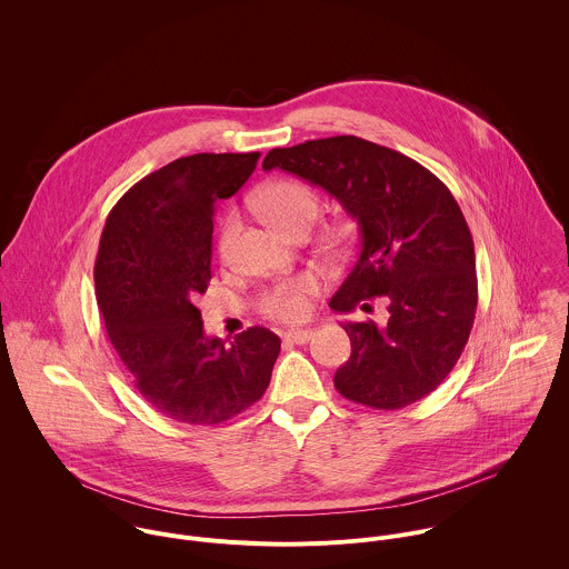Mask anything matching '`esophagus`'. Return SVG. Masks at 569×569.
Segmentation results:
<instances>
[{
    "label": "esophagus",
    "mask_w": 569,
    "mask_h": 569,
    "mask_svg": "<svg viewBox=\"0 0 569 569\" xmlns=\"http://www.w3.org/2000/svg\"><path fill=\"white\" fill-rule=\"evenodd\" d=\"M311 337H313V330H287L282 335V339L289 343H307Z\"/></svg>",
    "instance_id": "1"
}]
</instances>
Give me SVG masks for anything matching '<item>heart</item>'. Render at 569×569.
Instances as JSON below:
<instances>
[{
    "mask_svg": "<svg viewBox=\"0 0 569 569\" xmlns=\"http://www.w3.org/2000/svg\"><path fill=\"white\" fill-rule=\"evenodd\" d=\"M253 206L260 212V217L284 237H291L298 230H309L320 214L318 192L300 179H278L262 186L253 197ZM237 232H239V221L237 217L230 214L221 223V230L217 237V253L221 262H228L232 258ZM346 234H348V228L339 223L328 228L326 239L330 243H341ZM316 291H318V280L313 276L302 273V276L287 278L262 293L260 311L262 316L278 322H300L309 316V307H311L309 300Z\"/></svg>",
    "mask_w": 569,
    "mask_h": 569,
    "instance_id": "heart-1",
    "label": "heart"
}]
</instances>
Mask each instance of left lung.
<instances>
[{
  "instance_id": "8db88e82",
  "label": "left lung",
  "mask_w": 569,
  "mask_h": 569,
  "mask_svg": "<svg viewBox=\"0 0 569 569\" xmlns=\"http://www.w3.org/2000/svg\"><path fill=\"white\" fill-rule=\"evenodd\" d=\"M262 168L322 186L359 223V258L330 307L350 313L359 302L388 300V325H341L352 350L335 372L337 392L375 409L433 392L458 363L478 307L473 237L449 188L403 153L357 136L271 149Z\"/></svg>"
}]
</instances>
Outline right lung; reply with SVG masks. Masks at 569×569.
<instances>
[{
    "mask_svg": "<svg viewBox=\"0 0 569 569\" xmlns=\"http://www.w3.org/2000/svg\"><path fill=\"white\" fill-rule=\"evenodd\" d=\"M258 158H179L131 186L100 237L93 282L107 337L144 401L177 422L219 425L253 406L280 352L262 326L230 346L210 339L194 307L212 278L214 201L232 197Z\"/></svg>",
    "mask_w": 569,
    "mask_h": 569,
    "instance_id": "right-lung-1",
    "label": "right lung"
}]
</instances>
